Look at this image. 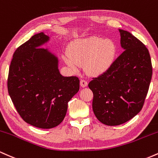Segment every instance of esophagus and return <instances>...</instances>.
Returning <instances> with one entry per match:
<instances>
[{"instance_id":"obj_1","label":"esophagus","mask_w":158,"mask_h":158,"mask_svg":"<svg viewBox=\"0 0 158 158\" xmlns=\"http://www.w3.org/2000/svg\"><path fill=\"white\" fill-rule=\"evenodd\" d=\"M80 84H81V86H82V87H86V86L88 85L87 81H86V80H84V79L81 80V81H80Z\"/></svg>"}]
</instances>
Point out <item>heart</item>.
I'll use <instances>...</instances> for the list:
<instances>
[{"label":"heart","mask_w":158,"mask_h":158,"mask_svg":"<svg viewBox=\"0 0 158 158\" xmlns=\"http://www.w3.org/2000/svg\"><path fill=\"white\" fill-rule=\"evenodd\" d=\"M116 55V46L110 40L97 36L74 41L65 62L72 69L77 70L78 65H85L88 73L98 75L109 69Z\"/></svg>","instance_id":"1"}]
</instances>
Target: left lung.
Masks as SVG:
<instances>
[{
    "instance_id": "obj_1",
    "label": "left lung",
    "mask_w": 158,
    "mask_h": 158,
    "mask_svg": "<svg viewBox=\"0 0 158 158\" xmlns=\"http://www.w3.org/2000/svg\"><path fill=\"white\" fill-rule=\"evenodd\" d=\"M118 31L125 51L88 85L93 93L95 116L110 126L125 123L139 113L152 76V61L146 45L129 32Z\"/></svg>"
}]
</instances>
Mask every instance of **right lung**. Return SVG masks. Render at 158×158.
<instances>
[{"label":"right lung","instance_id":"1","mask_svg":"<svg viewBox=\"0 0 158 158\" xmlns=\"http://www.w3.org/2000/svg\"><path fill=\"white\" fill-rule=\"evenodd\" d=\"M48 40L40 33L19 46L13 54L7 79L9 95L22 119L44 129L63 122L68 102L80 88L78 77L62 76L57 58L40 48Z\"/></svg>","mask_w":158,"mask_h":158}]
</instances>
